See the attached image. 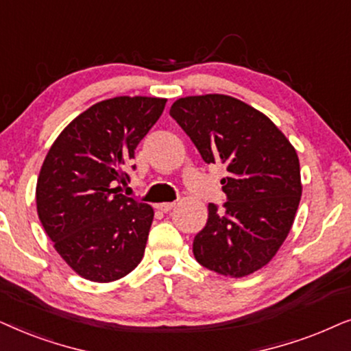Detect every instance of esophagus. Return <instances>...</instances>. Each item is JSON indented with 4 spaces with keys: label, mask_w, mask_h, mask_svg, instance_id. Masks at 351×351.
Segmentation results:
<instances>
[{
    "label": "esophagus",
    "mask_w": 351,
    "mask_h": 351,
    "mask_svg": "<svg viewBox=\"0 0 351 351\" xmlns=\"http://www.w3.org/2000/svg\"><path fill=\"white\" fill-rule=\"evenodd\" d=\"M175 207V202H162V204H158L157 205V208L158 210H162V212H170V210Z\"/></svg>",
    "instance_id": "34e87169"
}]
</instances>
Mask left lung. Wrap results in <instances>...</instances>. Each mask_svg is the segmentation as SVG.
<instances>
[{"instance_id": "obj_1", "label": "left lung", "mask_w": 351, "mask_h": 351, "mask_svg": "<svg viewBox=\"0 0 351 351\" xmlns=\"http://www.w3.org/2000/svg\"><path fill=\"white\" fill-rule=\"evenodd\" d=\"M170 115L207 163H221L226 202L208 204L194 237L195 260L223 276H249L268 265L291 231L302 197L300 162L265 114L226 95L186 96Z\"/></svg>"}]
</instances>
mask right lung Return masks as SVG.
I'll return each mask as SVG.
<instances>
[{
    "label": "right lung",
    "instance_id": "add662e5",
    "mask_svg": "<svg viewBox=\"0 0 351 351\" xmlns=\"http://www.w3.org/2000/svg\"><path fill=\"white\" fill-rule=\"evenodd\" d=\"M167 99L119 96L70 121L46 154L36 181V212L54 249L93 282L127 276L143 260L151 205L120 194L134 149ZM134 168V165H133Z\"/></svg>",
    "mask_w": 351,
    "mask_h": 351
}]
</instances>
